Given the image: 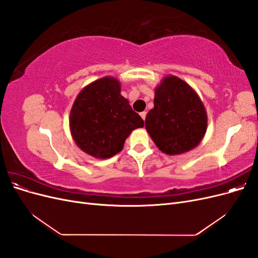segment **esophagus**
<instances>
[{"label":"esophagus","mask_w":258,"mask_h":258,"mask_svg":"<svg viewBox=\"0 0 258 258\" xmlns=\"http://www.w3.org/2000/svg\"><path fill=\"white\" fill-rule=\"evenodd\" d=\"M140 116L142 117V119H143V120H145V117H146V112H142V113H140Z\"/></svg>","instance_id":"34e87169"}]
</instances>
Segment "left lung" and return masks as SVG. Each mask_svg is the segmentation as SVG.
I'll list each match as a JSON object with an SVG mask.
<instances>
[{
    "mask_svg": "<svg viewBox=\"0 0 258 258\" xmlns=\"http://www.w3.org/2000/svg\"><path fill=\"white\" fill-rule=\"evenodd\" d=\"M207 127V111L197 92L174 75L163 77L145 118L156 146L167 155L189 152L204 139Z\"/></svg>",
    "mask_w": 258,
    "mask_h": 258,
    "instance_id": "left-lung-1",
    "label": "left lung"
}]
</instances>
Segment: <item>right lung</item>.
I'll use <instances>...</instances> for the list:
<instances>
[{"label": "right lung", "instance_id": "1", "mask_svg": "<svg viewBox=\"0 0 258 258\" xmlns=\"http://www.w3.org/2000/svg\"><path fill=\"white\" fill-rule=\"evenodd\" d=\"M70 130L83 152L99 159L119 153L129 135L144 121L120 95V82L105 76L84 87L70 113Z\"/></svg>", "mask_w": 258, "mask_h": 258}]
</instances>
